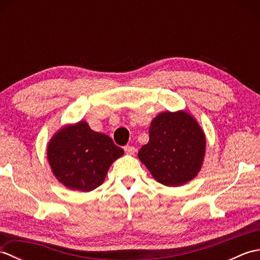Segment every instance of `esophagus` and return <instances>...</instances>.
Here are the masks:
<instances>
[{"instance_id":"obj_1","label":"esophagus","mask_w":260,"mask_h":260,"mask_svg":"<svg viewBox=\"0 0 260 260\" xmlns=\"http://www.w3.org/2000/svg\"><path fill=\"white\" fill-rule=\"evenodd\" d=\"M124 150H125V153L129 154V155H133V154L136 152V148L132 145H126L124 147Z\"/></svg>"}]
</instances>
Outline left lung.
<instances>
[{"label": "left lung", "mask_w": 260, "mask_h": 260, "mask_svg": "<svg viewBox=\"0 0 260 260\" xmlns=\"http://www.w3.org/2000/svg\"><path fill=\"white\" fill-rule=\"evenodd\" d=\"M150 141L139 157L153 178L168 186L192 180L201 169L206 137L194 118L185 112L162 113L152 120Z\"/></svg>", "instance_id": "1"}]
</instances>
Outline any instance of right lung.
Segmentation results:
<instances>
[{
    "label": "right lung",
    "mask_w": 260,
    "mask_h": 260,
    "mask_svg": "<svg viewBox=\"0 0 260 260\" xmlns=\"http://www.w3.org/2000/svg\"><path fill=\"white\" fill-rule=\"evenodd\" d=\"M47 153L53 173L62 184L88 192L103 183L109 167L124 151L109 136L79 121L59 131L49 143Z\"/></svg>",
    "instance_id": "add662e5"
}]
</instances>
